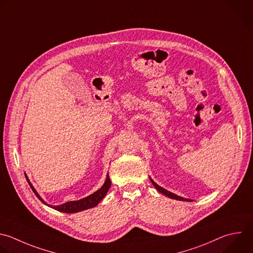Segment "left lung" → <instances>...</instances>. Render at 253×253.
<instances>
[{"label": "left lung", "instance_id": "8db88e82", "mask_svg": "<svg viewBox=\"0 0 253 253\" xmlns=\"http://www.w3.org/2000/svg\"><path fill=\"white\" fill-rule=\"evenodd\" d=\"M150 181H151V183L153 184V186L161 193V194H163V195H165V196H167V197H169V198H171V199H174V200H179V201H185V202H190L191 200H189V199H185V198H182V197H179V196H177V195H175V194H173V193H171V192H169V191H167V190H165V189H163L162 187H160V186H158L151 178H150Z\"/></svg>", "mask_w": 253, "mask_h": 253}]
</instances>
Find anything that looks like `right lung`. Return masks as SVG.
<instances>
[{
    "instance_id": "1",
    "label": "right lung",
    "mask_w": 253,
    "mask_h": 253,
    "mask_svg": "<svg viewBox=\"0 0 253 253\" xmlns=\"http://www.w3.org/2000/svg\"><path fill=\"white\" fill-rule=\"evenodd\" d=\"M26 176V179L30 185V187L32 188L33 192L35 193V195L38 197V199L44 205L58 211H61V212H66V213H73V212H78V211H85V210H88V209H91V208H94L96 207L101 201L102 199L105 197V195L107 194L110 186H111V181L109 179V174H107V177H106V180L103 184V186L98 190L96 191L95 193H93L92 195L84 198V199H81V200H78V201H71V202H67L65 204H62L60 206H50V205H47L41 197L40 195L38 194V192L36 191V189L33 187L32 183L30 182L28 176L25 174Z\"/></svg>"
}]
</instances>
